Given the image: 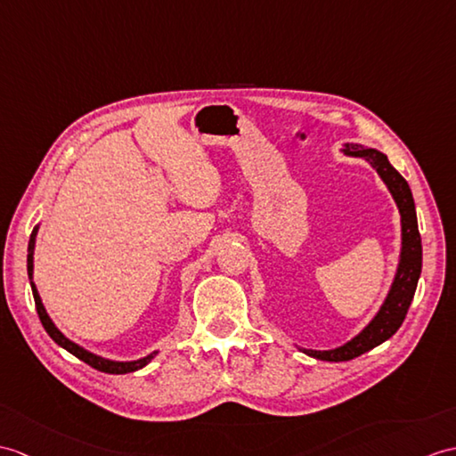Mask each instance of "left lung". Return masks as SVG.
<instances>
[{"label":"left lung","instance_id":"left-lung-1","mask_svg":"<svg viewBox=\"0 0 456 456\" xmlns=\"http://www.w3.org/2000/svg\"><path fill=\"white\" fill-rule=\"evenodd\" d=\"M342 153L347 157L363 159V161L371 165L377 175L383 178V183L387 184L388 192L393 194L396 208L400 211L402 248L398 268L387 299L380 305V309L373 316V321L369 322L362 332L354 336L352 340L346 342L344 346L334 349H322L321 352V349L301 347L303 354L314 359H321V362H349V359L359 357L362 354L369 352V349L387 342L402 326V322H404L421 273V237L418 231L416 204L404 176L388 163V157L385 153L373 150V147L346 143Z\"/></svg>","mask_w":456,"mask_h":456}]
</instances>
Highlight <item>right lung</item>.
Here are the masks:
<instances>
[{"instance_id":"1","label":"right lung","mask_w":456,"mask_h":456,"mask_svg":"<svg viewBox=\"0 0 456 456\" xmlns=\"http://www.w3.org/2000/svg\"><path fill=\"white\" fill-rule=\"evenodd\" d=\"M37 232H38V225L33 229V232H30V239H28V254H27V272H28V280H30V289H33V297H35V305H37V313H38V319L42 322V326H45V330L48 332V336L54 340L60 347L68 349V352L71 355H76L77 359H81V362H85L87 365H91L93 369H97V371H102V373H110V375H124V373H132V371H137V369L145 367L147 363L151 362V359L157 355V352L145 355L142 359H135V362H112V359H107V357H101L97 354H91L87 352V349L81 347L79 344L71 342L69 338L63 336L56 324L52 322V319L48 316L45 305H42V299L38 295V289L37 285L33 281V270H35V242H37Z\"/></svg>"}]
</instances>
